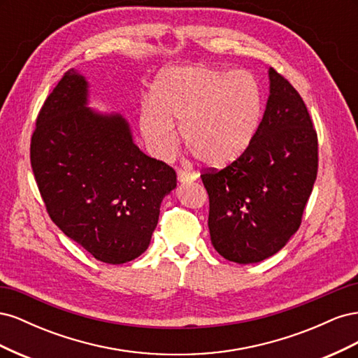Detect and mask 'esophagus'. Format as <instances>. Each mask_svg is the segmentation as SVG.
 Listing matches in <instances>:
<instances>
[{"instance_id": "esophagus-1", "label": "esophagus", "mask_w": 358, "mask_h": 358, "mask_svg": "<svg viewBox=\"0 0 358 358\" xmlns=\"http://www.w3.org/2000/svg\"><path fill=\"white\" fill-rule=\"evenodd\" d=\"M178 179L182 183L194 182L197 179V175H196V173H191V171H187V170H178Z\"/></svg>"}]
</instances>
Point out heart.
Masks as SVG:
<instances>
[{
	"instance_id": "1",
	"label": "heart",
	"mask_w": 358,
	"mask_h": 358,
	"mask_svg": "<svg viewBox=\"0 0 358 358\" xmlns=\"http://www.w3.org/2000/svg\"><path fill=\"white\" fill-rule=\"evenodd\" d=\"M262 113V90L251 73L199 64L157 76L150 103L140 109V129L152 154L169 159L179 145L178 124L194 155L204 164L222 167L252 143Z\"/></svg>"
}]
</instances>
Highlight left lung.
I'll list each match as a JSON object with an SVG mask.
<instances>
[{"instance_id": "left-lung-1", "label": "left lung", "mask_w": 358, "mask_h": 358, "mask_svg": "<svg viewBox=\"0 0 358 358\" xmlns=\"http://www.w3.org/2000/svg\"><path fill=\"white\" fill-rule=\"evenodd\" d=\"M270 95L252 143L227 167L204 170L213 248L251 264L282 249L301 224L318 171V137L305 101L268 69Z\"/></svg>"}]
</instances>
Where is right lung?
Instances as JSON below:
<instances>
[{"label":"right lung","mask_w":358,"mask_h":358,"mask_svg":"<svg viewBox=\"0 0 358 358\" xmlns=\"http://www.w3.org/2000/svg\"><path fill=\"white\" fill-rule=\"evenodd\" d=\"M88 83L69 70L38 112L31 167L50 220L107 264L142 255L176 171L140 150L121 115L86 107Z\"/></svg>","instance_id":"add662e5"}]
</instances>
